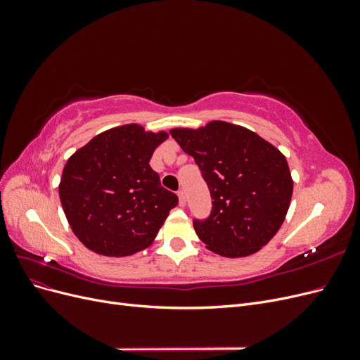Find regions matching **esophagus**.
Here are the masks:
<instances>
[{
  "mask_svg": "<svg viewBox=\"0 0 360 360\" xmlns=\"http://www.w3.org/2000/svg\"><path fill=\"white\" fill-rule=\"evenodd\" d=\"M179 200H180V204L184 205L186 204V193H184V191H179Z\"/></svg>",
  "mask_w": 360,
  "mask_h": 360,
  "instance_id": "34e87169",
  "label": "esophagus"
}]
</instances>
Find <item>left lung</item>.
<instances>
[{"mask_svg": "<svg viewBox=\"0 0 360 360\" xmlns=\"http://www.w3.org/2000/svg\"><path fill=\"white\" fill-rule=\"evenodd\" d=\"M195 159L212 195V213L193 221L212 252L252 255L278 233L290 207L292 179L285 156L252 130L226 122L169 130Z\"/></svg>", "mask_w": 360, "mask_h": 360, "instance_id": "left-lung-1", "label": "left lung"}]
</instances>
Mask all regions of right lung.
<instances>
[{"label":"right lung","mask_w":360,"mask_h":360,"mask_svg":"<svg viewBox=\"0 0 360 360\" xmlns=\"http://www.w3.org/2000/svg\"><path fill=\"white\" fill-rule=\"evenodd\" d=\"M168 134L124 124L96 135L68 159L58 186L64 214L75 236L105 257L134 255L151 245L176 193L160 186L150 167Z\"/></svg>","instance_id":"obj_1"}]
</instances>
